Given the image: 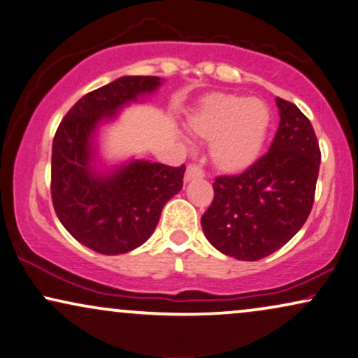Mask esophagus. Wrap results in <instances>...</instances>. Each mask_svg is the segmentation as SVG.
<instances>
[{
    "label": "esophagus",
    "mask_w": 358,
    "mask_h": 358,
    "mask_svg": "<svg viewBox=\"0 0 358 358\" xmlns=\"http://www.w3.org/2000/svg\"><path fill=\"white\" fill-rule=\"evenodd\" d=\"M205 176V171L200 165H188L187 173H185V182H192L194 178H203Z\"/></svg>",
    "instance_id": "obj_1"
}]
</instances>
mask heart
Instances as JSON below:
<instances>
[{
    "instance_id": "1",
    "label": "heart",
    "mask_w": 358,
    "mask_h": 358,
    "mask_svg": "<svg viewBox=\"0 0 358 358\" xmlns=\"http://www.w3.org/2000/svg\"><path fill=\"white\" fill-rule=\"evenodd\" d=\"M271 124L261 99L216 92L206 96L189 115V129L211 142V160L220 170L238 173L259 158Z\"/></svg>"
}]
</instances>
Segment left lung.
I'll return each instance as SVG.
<instances>
[{"mask_svg":"<svg viewBox=\"0 0 358 358\" xmlns=\"http://www.w3.org/2000/svg\"><path fill=\"white\" fill-rule=\"evenodd\" d=\"M279 129L269 152L241 175L218 176L201 216L208 241L226 256L257 261L282 248L304 226L314 205L320 150L310 122L275 97Z\"/></svg>","mask_w":358,"mask_h":358,"instance_id":"left-lung-1","label":"left lung"}]
</instances>
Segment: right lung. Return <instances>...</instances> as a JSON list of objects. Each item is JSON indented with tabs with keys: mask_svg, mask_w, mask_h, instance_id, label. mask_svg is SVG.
I'll use <instances>...</instances> for the list:
<instances>
[{
	"mask_svg": "<svg viewBox=\"0 0 358 358\" xmlns=\"http://www.w3.org/2000/svg\"><path fill=\"white\" fill-rule=\"evenodd\" d=\"M155 76H124L72 106L52 140L51 194L62 226L101 255H124L155 231L165 203L183 188L185 165L129 160L97 169L99 127L125 106L155 92Z\"/></svg>",
	"mask_w": 358,
	"mask_h": 358,
	"instance_id": "1",
	"label": "right lung"
}]
</instances>
